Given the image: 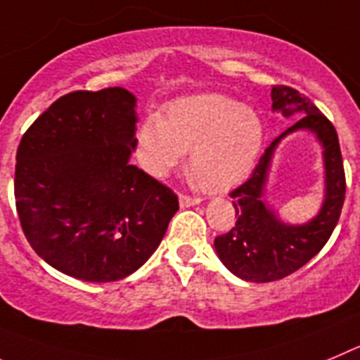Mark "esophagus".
<instances>
[{
	"instance_id": "34e87169",
	"label": "esophagus",
	"mask_w": 360,
	"mask_h": 360,
	"mask_svg": "<svg viewBox=\"0 0 360 360\" xmlns=\"http://www.w3.org/2000/svg\"><path fill=\"white\" fill-rule=\"evenodd\" d=\"M200 197L199 195H186V193H181L179 195V204L181 208H188V206H193V204H199L200 202Z\"/></svg>"
}]
</instances>
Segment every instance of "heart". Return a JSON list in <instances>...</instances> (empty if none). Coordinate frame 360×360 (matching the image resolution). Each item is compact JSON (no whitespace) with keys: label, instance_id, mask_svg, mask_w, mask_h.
I'll use <instances>...</instances> for the list:
<instances>
[{"label":"heart","instance_id":"1","mask_svg":"<svg viewBox=\"0 0 360 360\" xmlns=\"http://www.w3.org/2000/svg\"><path fill=\"white\" fill-rule=\"evenodd\" d=\"M262 145L260 116L224 95L176 100L163 118L148 116L136 132L138 160L148 174L167 176L190 150L188 172L208 192H224L242 183Z\"/></svg>","mask_w":360,"mask_h":360}]
</instances>
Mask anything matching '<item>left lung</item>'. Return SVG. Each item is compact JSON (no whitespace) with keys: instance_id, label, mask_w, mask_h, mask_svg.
<instances>
[{"instance_id":"left-lung-1","label":"left lung","mask_w":360,"mask_h":360,"mask_svg":"<svg viewBox=\"0 0 360 360\" xmlns=\"http://www.w3.org/2000/svg\"><path fill=\"white\" fill-rule=\"evenodd\" d=\"M271 96L274 111H281L285 116L301 112L303 116L265 148L251 177L229 193L233 197L236 222L229 231L215 238V251L222 264L235 276L257 283L289 276L321 251L338 226L346 193L341 147L332 122L309 96L301 95L294 87L283 84L274 86ZM297 128L316 131L323 143L327 193L322 212L316 219L309 225L290 226L281 223L261 199L274 148L283 135Z\"/></svg>"}]
</instances>
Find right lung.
I'll list each match as a JSON object with an SVG mask.
<instances>
[{"label":"right lung","mask_w":360,"mask_h":360,"mask_svg":"<svg viewBox=\"0 0 360 360\" xmlns=\"http://www.w3.org/2000/svg\"><path fill=\"white\" fill-rule=\"evenodd\" d=\"M136 98L124 87L55 100L22 134L14 195L32 249L84 281H116L158 249L179 210L174 190L129 163Z\"/></svg>","instance_id":"right-lung-1"}]
</instances>
